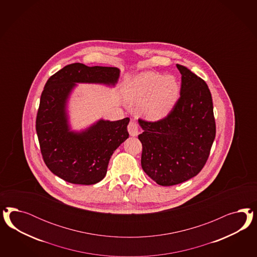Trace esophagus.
Returning a JSON list of instances; mask_svg holds the SVG:
<instances>
[{"label": "esophagus", "mask_w": 257, "mask_h": 257, "mask_svg": "<svg viewBox=\"0 0 257 257\" xmlns=\"http://www.w3.org/2000/svg\"><path fill=\"white\" fill-rule=\"evenodd\" d=\"M127 129H128V132L130 134V136H132V137H137L139 135V125L134 120H131L129 122Z\"/></svg>", "instance_id": "obj_1"}]
</instances>
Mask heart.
Here are the masks:
<instances>
[{
	"instance_id": "obj_1",
	"label": "heart",
	"mask_w": 257,
	"mask_h": 257,
	"mask_svg": "<svg viewBox=\"0 0 257 257\" xmlns=\"http://www.w3.org/2000/svg\"><path fill=\"white\" fill-rule=\"evenodd\" d=\"M125 99L139 104L140 114L150 120L167 117L180 96L179 81L174 75L156 71H142L125 85Z\"/></svg>"
}]
</instances>
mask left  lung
Returning a JSON list of instances; mask_svg holds the SVG:
<instances>
[{
    "label": "left lung",
    "mask_w": 257,
    "mask_h": 257,
    "mask_svg": "<svg viewBox=\"0 0 257 257\" xmlns=\"http://www.w3.org/2000/svg\"><path fill=\"white\" fill-rule=\"evenodd\" d=\"M180 98L167 117L156 122L139 119L143 132L141 167L156 184L170 187L202 171L216 136L210 90L202 78L177 64Z\"/></svg>",
    "instance_id": "obj_1"
}]
</instances>
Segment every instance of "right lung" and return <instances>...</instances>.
Segmentation results:
<instances>
[{
  "instance_id": "obj_1",
  "label": "right lung",
  "mask_w": 257,
  "mask_h": 257,
  "mask_svg": "<svg viewBox=\"0 0 257 257\" xmlns=\"http://www.w3.org/2000/svg\"><path fill=\"white\" fill-rule=\"evenodd\" d=\"M120 70L74 63L49 78L40 97L36 130L49 170L76 185H94L104 178L109 160L129 138V117L110 121L100 118L81 131L71 130L68 102L77 84L115 86Z\"/></svg>"
}]
</instances>
